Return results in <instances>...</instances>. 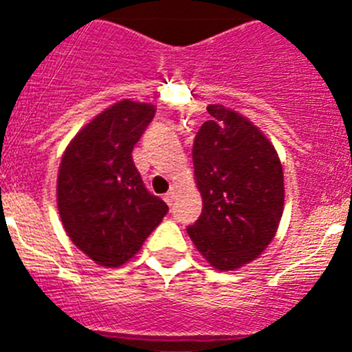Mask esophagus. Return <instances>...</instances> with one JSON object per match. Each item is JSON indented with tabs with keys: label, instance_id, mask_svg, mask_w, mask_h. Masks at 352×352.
I'll return each instance as SVG.
<instances>
[{
	"label": "esophagus",
	"instance_id": "34e87169",
	"mask_svg": "<svg viewBox=\"0 0 352 352\" xmlns=\"http://www.w3.org/2000/svg\"><path fill=\"white\" fill-rule=\"evenodd\" d=\"M174 199H176V190H174V188H170V190L167 192L166 195H164V201H166V203L169 204V206H173Z\"/></svg>",
	"mask_w": 352,
	"mask_h": 352
}]
</instances>
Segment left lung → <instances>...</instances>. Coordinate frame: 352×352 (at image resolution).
Here are the masks:
<instances>
[{"label":"left lung","mask_w":352,"mask_h":352,"mask_svg":"<svg viewBox=\"0 0 352 352\" xmlns=\"http://www.w3.org/2000/svg\"><path fill=\"white\" fill-rule=\"evenodd\" d=\"M192 158L203 211L186 232L220 272L250 263L275 238L284 211V173L275 148L252 121L208 105Z\"/></svg>","instance_id":"8db88e82"}]
</instances>
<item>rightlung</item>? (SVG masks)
<instances>
[{"label": "right lung", "mask_w": 352, "mask_h": 352, "mask_svg": "<svg viewBox=\"0 0 352 352\" xmlns=\"http://www.w3.org/2000/svg\"><path fill=\"white\" fill-rule=\"evenodd\" d=\"M155 105L121 100L72 139L58 174V210L68 238L100 266L133 257L169 208L142 183L132 149Z\"/></svg>", "instance_id": "obj_1"}]
</instances>
